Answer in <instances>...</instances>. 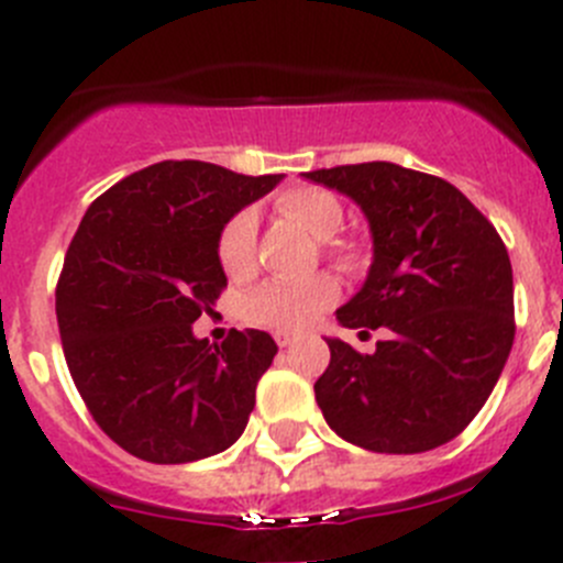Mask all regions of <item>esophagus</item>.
Wrapping results in <instances>:
<instances>
[{"instance_id": "obj_1", "label": "esophagus", "mask_w": 563, "mask_h": 563, "mask_svg": "<svg viewBox=\"0 0 563 563\" xmlns=\"http://www.w3.org/2000/svg\"><path fill=\"white\" fill-rule=\"evenodd\" d=\"M275 343L280 345V349H286V345L297 343V338H294V334H288V332H275Z\"/></svg>"}]
</instances>
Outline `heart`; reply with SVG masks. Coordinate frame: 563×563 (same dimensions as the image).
I'll return each mask as SVG.
<instances>
[{
    "instance_id": "heart-1",
    "label": "heart",
    "mask_w": 563,
    "mask_h": 563,
    "mask_svg": "<svg viewBox=\"0 0 563 563\" xmlns=\"http://www.w3.org/2000/svg\"><path fill=\"white\" fill-rule=\"evenodd\" d=\"M277 212L302 225L316 240H327V250L343 266L356 264V250L329 236L343 225V203L323 187H288L277 196ZM255 218L253 212H240L223 225L218 240V258L225 275L245 277L253 269ZM338 299V280L332 275H310L302 280H269L250 294L247 318L280 332H297L308 327L323 308Z\"/></svg>"
}]
</instances>
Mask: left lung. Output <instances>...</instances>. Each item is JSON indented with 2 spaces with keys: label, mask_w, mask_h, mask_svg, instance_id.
<instances>
[{
  "label": "left lung",
  "mask_w": 563,
  "mask_h": 563,
  "mask_svg": "<svg viewBox=\"0 0 563 563\" xmlns=\"http://www.w3.org/2000/svg\"><path fill=\"white\" fill-rule=\"evenodd\" d=\"M302 176L349 196L371 225V272L338 321L389 329L376 354L327 338L332 360L316 382L323 419L371 452L446 444L485 406L512 351V264L501 236L439 176L384 161Z\"/></svg>",
  "instance_id": "obj_1"
}]
</instances>
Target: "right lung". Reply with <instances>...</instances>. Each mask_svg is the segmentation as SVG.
Here are the masks:
<instances>
[{
  "mask_svg": "<svg viewBox=\"0 0 563 563\" xmlns=\"http://www.w3.org/2000/svg\"><path fill=\"white\" fill-rule=\"evenodd\" d=\"M280 179L163 161L124 176L84 214L56 286V321L89 413L130 455L192 463L245 433L275 340L231 329L218 345L198 340L192 323L225 288L223 225Z\"/></svg>",
  "mask_w": 563,
  "mask_h": 563,
  "instance_id": "add662e5",
  "label": "right lung"
}]
</instances>
